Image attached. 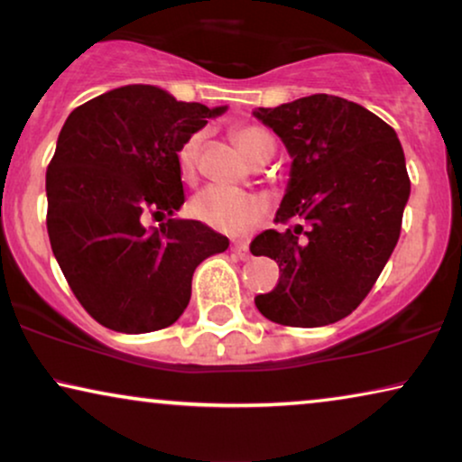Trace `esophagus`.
I'll return each mask as SVG.
<instances>
[{
  "label": "esophagus",
  "instance_id": "1",
  "mask_svg": "<svg viewBox=\"0 0 462 462\" xmlns=\"http://www.w3.org/2000/svg\"><path fill=\"white\" fill-rule=\"evenodd\" d=\"M231 250L236 252V254H237L239 258H248V256H250V252H248V244H245V242H233Z\"/></svg>",
  "mask_w": 462,
  "mask_h": 462
}]
</instances>
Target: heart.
Returning <instances> with one entry per match:
<instances>
[{
	"instance_id": "b5f03b06",
	"label": "heart",
	"mask_w": 462,
	"mask_h": 462,
	"mask_svg": "<svg viewBox=\"0 0 462 462\" xmlns=\"http://www.w3.org/2000/svg\"><path fill=\"white\" fill-rule=\"evenodd\" d=\"M233 141L237 147L248 155V160L254 163L267 162L275 151V141L263 125L256 124H242L231 130ZM201 132L187 136L176 151V163L182 180H193L198 172V160L201 149ZM267 199L258 193L239 191V189H225V187H206L195 195L189 204V212L201 225L210 226L220 233H245L252 229L264 214H267Z\"/></svg>"
}]
</instances>
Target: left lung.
Returning <instances> with one entry per match:
<instances>
[{
	"instance_id": "obj_1",
	"label": "left lung",
	"mask_w": 462,
	"mask_h": 462,
	"mask_svg": "<svg viewBox=\"0 0 462 462\" xmlns=\"http://www.w3.org/2000/svg\"><path fill=\"white\" fill-rule=\"evenodd\" d=\"M292 155L275 223L250 244L280 280L254 302L282 326H328L356 311L402 231L410 179L395 130L340 97L313 94L254 111Z\"/></svg>"
}]
</instances>
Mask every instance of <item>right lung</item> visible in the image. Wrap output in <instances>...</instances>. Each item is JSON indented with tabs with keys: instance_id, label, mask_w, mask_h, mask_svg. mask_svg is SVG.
<instances>
[{
	"instance_id": "1",
	"label": "right lung",
	"mask_w": 462,
	"mask_h": 462,
	"mask_svg": "<svg viewBox=\"0 0 462 462\" xmlns=\"http://www.w3.org/2000/svg\"><path fill=\"white\" fill-rule=\"evenodd\" d=\"M225 106L179 103L153 86H124L79 105L46 172L48 236L75 299L98 324L143 334L172 326L193 271L229 248L198 220L170 217L185 201L176 151Z\"/></svg>"
}]
</instances>
